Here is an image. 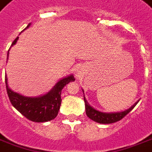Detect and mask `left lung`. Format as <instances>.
Returning a JSON list of instances; mask_svg holds the SVG:
<instances>
[{
	"mask_svg": "<svg viewBox=\"0 0 152 152\" xmlns=\"http://www.w3.org/2000/svg\"><path fill=\"white\" fill-rule=\"evenodd\" d=\"M84 94V90H82ZM84 101H85V105H86V115L91 119H92L96 123L103 124H113L116 123L118 121L121 120L123 118L126 116L130 111L132 110V109L137 105V104L138 103L139 100L136 102L133 105H132L129 109H126L124 111H121V112H110V113H104V112H101L99 111L97 109L93 108L91 106L88 102H87L86 99L84 95Z\"/></svg>",
	"mask_w": 152,
	"mask_h": 152,
	"instance_id": "1",
	"label": "left lung"
}]
</instances>
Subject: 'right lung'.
<instances>
[{"label": "right lung", "instance_id": "obj_1", "mask_svg": "<svg viewBox=\"0 0 152 152\" xmlns=\"http://www.w3.org/2000/svg\"><path fill=\"white\" fill-rule=\"evenodd\" d=\"M30 24H28L24 30L28 28L30 26ZM18 39L19 37H17L14 40L10 48L17 43ZM9 51L7 53L6 61H8V58H9ZM5 80H6L7 94L12 105L22 115L27 118L28 120L36 123H44V122L53 120L57 117L61 106V93L63 87L70 82L74 81L76 79L72 74H71L70 76H65L59 80L48 93L35 97L24 96L17 92H15L8 86L7 76H6Z\"/></svg>", "mask_w": 152, "mask_h": 152}]
</instances>
